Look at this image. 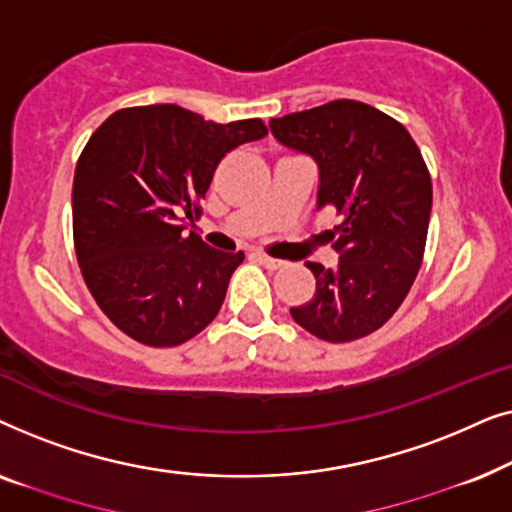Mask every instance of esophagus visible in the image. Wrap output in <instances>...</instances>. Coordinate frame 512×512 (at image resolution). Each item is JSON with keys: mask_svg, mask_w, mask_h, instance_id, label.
<instances>
[{"mask_svg": "<svg viewBox=\"0 0 512 512\" xmlns=\"http://www.w3.org/2000/svg\"><path fill=\"white\" fill-rule=\"evenodd\" d=\"M251 256H254L261 265H265V268H268V270L284 268V261H279V258H272L268 254H263V251H254V254H251Z\"/></svg>", "mask_w": 512, "mask_h": 512, "instance_id": "1", "label": "esophagus"}]
</instances>
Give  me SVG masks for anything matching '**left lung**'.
Listing matches in <instances>:
<instances>
[{
    "label": "left lung",
    "mask_w": 512,
    "mask_h": 512,
    "mask_svg": "<svg viewBox=\"0 0 512 512\" xmlns=\"http://www.w3.org/2000/svg\"><path fill=\"white\" fill-rule=\"evenodd\" d=\"M268 125L279 144L317 163V209L340 214L326 230L338 265L305 263L317 291L291 317L326 342L359 340L391 319L422 265L433 200L422 153L401 123L354 100Z\"/></svg>",
    "instance_id": "left-lung-1"
}]
</instances>
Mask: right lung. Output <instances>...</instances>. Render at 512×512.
<instances>
[{
    "mask_svg": "<svg viewBox=\"0 0 512 512\" xmlns=\"http://www.w3.org/2000/svg\"><path fill=\"white\" fill-rule=\"evenodd\" d=\"M258 121L214 123L177 104L121 109L88 139L74 172L79 268L100 310L132 340L174 347L212 324L242 251L193 233L200 198Z\"/></svg>",
    "mask_w": 512,
    "mask_h": 512,
    "instance_id": "obj_1",
    "label": "right lung"
}]
</instances>
